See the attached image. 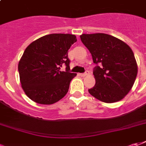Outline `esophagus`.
Returning <instances> with one entry per match:
<instances>
[{
    "label": "esophagus",
    "mask_w": 146,
    "mask_h": 146,
    "mask_svg": "<svg viewBox=\"0 0 146 146\" xmlns=\"http://www.w3.org/2000/svg\"><path fill=\"white\" fill-rule=\"evenodd\" d=\"M89 74V71H86V72H84V73H81L80 75H81V76H82V77H85V76L88 75Z\"/></svg>",
    "instance_id": "esophagus-1"
}]
</instances>
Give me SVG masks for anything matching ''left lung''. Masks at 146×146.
Wrapping results in <instances>:
<instances>
[{"label": "left lung", "mask_w": 146, "mask_h": 146, "mask_svg": "<svg viewBox=\"0 0 146 146\" xmlns=\"http://www.w3.org/2000/svg\"><path fill=\"white\" fill-rule=\"evenodd\" d=\"M80 38L96 64L93 69L96 85L89 92L104 103L121 100L131 89L138 73L131 49L108 34H82Z\"/></svg>", "instance_id": "1"}]
</instances>
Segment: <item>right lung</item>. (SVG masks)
<instances>
[{
  "label": "right lung",
  "mask_w": 146,
  "mask_h": 146,
  "mask_svg": "<svg viewBox=\"0 0 146 146\" xmlns=\"http://www.w3.org/2000/svg\"><path fill=\"white\" fill-rule=\"evenodd\" d=\"M76 41L72 34H50L26 47L19 63V72L22 89L29 99L49 105L67 94L77 74L70 72L68 51ZM63 66L66 67L64 72L60 71Z\"/></svg>",
  "instance_id": "right-lung-1"
}]
</instances>
